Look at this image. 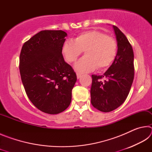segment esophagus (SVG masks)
Segmentation results:
<instances>
[{"instance_id":"esophagus-1","label":"esophagus","mask_w":152,"mask_h":152,"mask_svg":"<svg viewBox=\"0 0 152 152\" xmlns=\"http://www.w3.org/2000/svg\"><path fill=\"white\" fill-rule=\"evenodd\" d=\"M76 76H77V78L79 79L82 76V74H80V72H76Z\"/></svg>"}]
</instances>
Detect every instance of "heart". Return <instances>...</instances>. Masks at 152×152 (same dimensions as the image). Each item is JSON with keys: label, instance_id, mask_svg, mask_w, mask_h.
Returning a JSON list of instances; mask_svg holds the SVG:
<instances>
[{"label": "heart", "instance_id": "1", "mask_svg": "<svg viewBox=\"0 0 152 152\" xmlns=\"http://www.w3.org/2000/svg\"><path fill=\"white\" fill-rule=\"evenodd\" d=\"M117 43L114 38L101 31L91 30L77 36L75 42L66 41L63 53L66 60L74 62L84 51L85 56L76 64L80 72L104 69L111 65L117 53Z\"/></svg>", "mask_w": 152, "mask_h": 152}]
</instances>
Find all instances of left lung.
<instances>
[{
  "label": "left lung",
  "instance_id": "8db88e82",
  "mask_svg": "<svg viewBox=\"0 0 152 152\" xmlns=\"http://www.w3.org/2000/svg\"><path fill=\"white\" fill-rule=\"evenodd\" d=\"M118 50L114 61L103 75H92L91 103L100 111L108 113L121 106L127 99L134 78V54L124 33L113 25Z\"/></svg>",
  "mask_w": 152,
  "mask_h": 152
}]
</instances>
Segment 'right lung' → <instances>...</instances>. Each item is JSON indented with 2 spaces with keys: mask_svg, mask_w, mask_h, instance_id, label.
I'll return each mask as SVG.
<instances>
[{
  "mask_svg": "<svg viewBox=\"0 0 152 152\" xmlns=\"http://www.w3.org/2000/svg\"><path fill=\"white\" fill-rule=\"evenodd\" d=\"M67 33L43 30L23 45L19 70L31 102L43 113L55 115L69 107L77 77L62 56Z\"/></svg>",
  "mask_w": 152,
  "mask_h": 152,
  "instance_id": "obj_1",
  "label": "right lung"
}]
</instances>
